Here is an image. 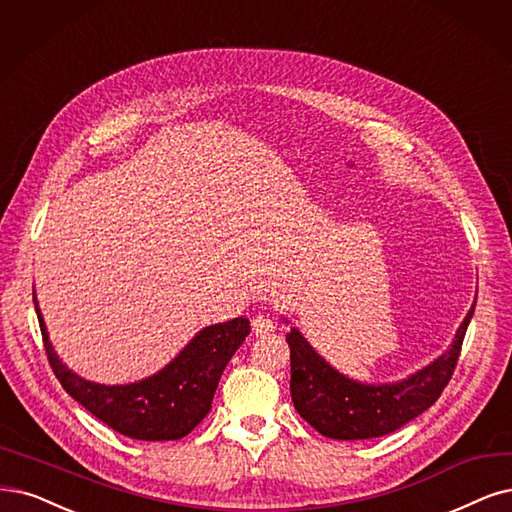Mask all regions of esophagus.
Instances as JSON below:
<instances>
[{"instance_id":"obj_1","label":"esophagus","mask_w":512,"mask_h":512,"mask_svg":"<svg viewBox=\"0 0 512 512\" xmlns=\"http://www.w3.org/2000/svg\"><path fill=\"white\" fill-rule=\"evenodd\" d=\"M251 327H253V333H255L257 337H261V335H268V333H272V331H274L272 318H270V316H263V314H257V316L253 318Z\"/></svg>"}]
</instances>
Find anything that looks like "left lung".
<instances>
[{"label":"left lung","instance_id":"8db88e82","mask_svg":"<svg viewBox=\"0 0 512 512\" xmlns=\"http://www.w3.org/2000/svg\"><path fill=\"white\" fill-rule=\"evenodd\" d=\"M477 297L451 346L434 361L399 382L367 384L339 373L297 327L287 333L291 348V399L297 413L323 437L363 441L384 437L422 415L439 399L456 369ZM285 323L289 320L282 316Z\"/></svg>","mask_w":512,"mask_h":512}]
</instances>
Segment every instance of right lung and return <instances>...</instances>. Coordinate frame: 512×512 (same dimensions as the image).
<instances>
[{
	"mask_svg": "<svg viewBox=\"0 0 512 512\" xmlns=\"http://www.w3.org/2000/svg\"><path fill=\"white\" fill-rule=\"evenodd\" d=\"M33 304L50 367L67 394L94 418L137 441H177L192 432L211 411L223 369L251 333L249 318L244 316L208 325L154 375L107 386L84 380L61 361L48 337L35 291Z\"/></svg>",
	"mask_w": 512,
	"mask_h": 512,
	"instance_id": "obj_1",
	"label": "right lung"
}]
</instances>
